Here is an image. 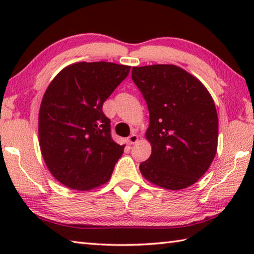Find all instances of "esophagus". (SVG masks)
I'll return each instance as SVG.
<instances>
[{
	"instance_id": "34e87169",
	"label": "esophagus",
	"mask_w": 254,
	"mask_h": 254,
	"mask_svg": "<svg viewBox=\"0 0 254 254\" xmlns=\"http://www.w3.org/2000/svg\"><path fill=\"white\" fill-rule=\"evenodd\" d=\"M137 140H139V136H137L136 134H134V133H133V134H131V135L128 136L127 139L128 144H134V143L137 142Z\"/></svg>"
}]
</instances>
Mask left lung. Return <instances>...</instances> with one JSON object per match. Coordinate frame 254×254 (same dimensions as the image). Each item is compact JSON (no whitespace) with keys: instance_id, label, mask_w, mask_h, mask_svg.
I'll return each mask as SVG.
<instances>
[{"instance_id":"8db88e82","label":"left lung","mask_w":254,"mask_h":254,"mask_svg":"<svg viewBox=\"0 0 254 254\" xmlns=\"http://www.w3.org/2000/svg\"><path fill=\"white\" fill-rule=\"evenodd\" d=\"M132 79L147 102L145 139L151 156L140 163L150 183L170 190L194 185L217 151L218 118L207 88L176 65L132 68Z\"/></svg>"}]
</instances>
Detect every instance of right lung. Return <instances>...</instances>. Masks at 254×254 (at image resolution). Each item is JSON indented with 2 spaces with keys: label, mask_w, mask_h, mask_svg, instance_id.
<instances>
[{
  "label": "right lung",
  "mask_w": 254,
  "mask_h": 254,
  "mask_svg": "<svg viewBox=\"0 0 254 254\" xmlns=\"http://www.w3.org/2000/svg\"><path fill=\"white\" fill-rule=\"evenodd\" d=\"M130 68L75 63L49 84L39 110V145L47 168L64 186L85 191L110 180L126 144L112 139L102 107Z\"/></svg>",
  "instance_id": "add662e5"
}]
</instances>
